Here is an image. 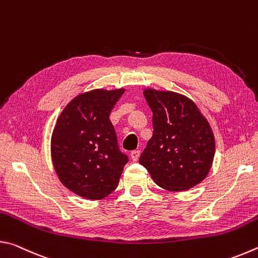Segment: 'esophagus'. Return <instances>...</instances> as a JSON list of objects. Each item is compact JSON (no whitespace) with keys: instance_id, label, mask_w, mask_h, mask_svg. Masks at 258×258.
Returning a JSON list of instances; mask_svg holds the SVG:
<instances>
[{"instance_id":"esophagus-1","label":"esophagus","mask_w":258,"mask_h":258,"mask_svg":"<svg viewBox=\"0 0 258 258\" xmlns=\"http://www.w3.org/2000/svg\"><path fill=\"white\" fill-rule=\"evenodd\" d=\"M140 157V150H133L131 152V158H132L133 161H137Z\"/></svg>"}]
</instances>
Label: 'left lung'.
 <instances>
[{"mask_svg": "<svg viewBox=\"0 0 258 258\" xmlns=\"http://www.w3.org/2000/svg\"><path fill=\"white\" fill-rule=\"evenodd\" d=\"M152 111L154 134L139 163L157 185L185 191L208 175L215 155V138L208 120L191 99L173 91L145 89Z\"/></svg>", "mask_w": 258, "mask_h": 258, "instance_id": "obj_1", "label": "left lung"}]
</instances>
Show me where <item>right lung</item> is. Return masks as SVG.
Wrapping results in <instances>:
<instances>
[{
	"instance_id": "add662e5",
	"label": "right lung",
	"mask_w": 258,
	"mask_h": 258,
	"mask_svg": "<svg viewBox=\"0 0 258 258\" xmlns=\"http://www.w3.org/2000/svg\"><path fill=\"white\" fill-rule=\"evenodd\" d=\"M125 89H95L78 94L56 119L51 158L60 182L80 197L103 199L118 185L127 156L117 145L109 119Z\"/></svg>"
}]
</instances>
